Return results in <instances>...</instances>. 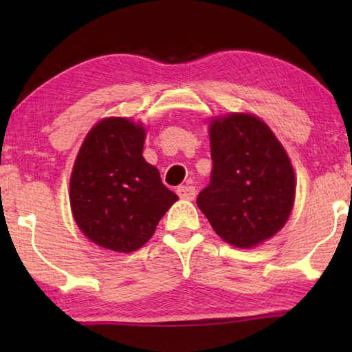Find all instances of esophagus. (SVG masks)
Instances as JSON below:
<instances>
[{
	"instance_id": "34e87169",
	"label": "esophagus",
	"mask_w": 352,
	"mask_h": 352,
	"mask_svg": "<svg viewBox=\"0 0 352 352\" xmlns=\"http://www.w3.org/2000/svg\"><path fill=\"white\" fill-rule=\"evenodd\" d=\"M195 190L194 186H188V184H183V186L177 188V194L180 195V199H186V200H192L195 197Z\"/></svg>"
}]
</instances>
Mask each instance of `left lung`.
<instances>
[{"mask_svg": "<svg viewBox=\"0 0 352 352\" xmlns=\"http://www.w3.org/2000/svg\"><path fill=\"white\" fill-rule=\"evenodd\" d=\"M210 184L197 205L231 245L250 248L275 236L290 216L295 174L281 142L259 118L234 113L211 122Z\"/></svg>", "mask_w": 352, "mask_h": 352, "instance_id": "left-lung-1", "label": "left lung"}]
</instances>
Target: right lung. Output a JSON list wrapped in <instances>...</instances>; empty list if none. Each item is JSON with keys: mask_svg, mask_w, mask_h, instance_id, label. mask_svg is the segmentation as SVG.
I'll return each mask as SVG.
<instances>
[{"mask_svg": "<svg viewBox=\"0 0 352 352\" xmlns=\"http://www.w3.org/2000/svg\"><path fill=\"white\" fill-rule=\"evenodd\" d=\"M146 132L126 118L96 124L77 153L69 182L76 223L98 245L130 253L151 239L178 195L142 157Z\"/></svg>", "mask_w": 352, "mask_h": 352, "instance_id": "obj_1", "label": "right lung"}]
</instances>
